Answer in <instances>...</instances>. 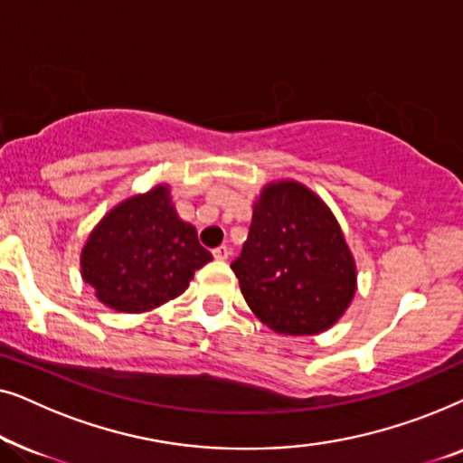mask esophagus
<instances>
[{
	"mask_svg": "<svg viewBox=\"0 0 463 463\" xmlns=\"http://www.w3.org/2000/svg\"><path fill=\"white\" fill-rule=\"evenodd\" d=\"M230 249H227V246H217V249L213 250V255H214V259H217V261H225L227 257H230Z\"/></svg>",
	"mask_w": 463,
	"mask_h": 463,
	"instance_id": "esophagus-1",
	"label": "esophagus"
}]
</instances>
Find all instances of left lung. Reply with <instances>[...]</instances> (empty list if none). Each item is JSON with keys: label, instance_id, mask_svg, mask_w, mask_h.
Listing matches in <instances>:
<instances>
[{"label": "left lung", "instance_id": "left-lung-1", "mask_svg": "<svg viewBox=\"0 0 463 463\" xmlns=\"http://www.w3.org/2000/svg\"><path fill=\"white\" fill-rule=\"evenodd\" d=\"M246 303L280 335L331 328L356 293V261L322 198L297 181L261 189L249 238L232 263Z\"/></svg>", "mask_w": 463, "mask_h": 463}]
</instances>
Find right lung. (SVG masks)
I'll return each mask as SVG.
<instances>
[{
    "label": "right lung",
    "instance_id": "add662e5",
    "mask_svg": "<svg viewBox=\"0 0 463 463\" xmlns=\"http://www.w3.org/2000/svg\"><path fill=\"white\" fill-rule=\"evenodd\" d=\"M213 261L198 232L175 211L166 183L113 206L81 249V278L103 306L143 314L185 293Z\"/></svg>",
    "mask_w": 463,
    "mask_h": 463
}]
</instances>
